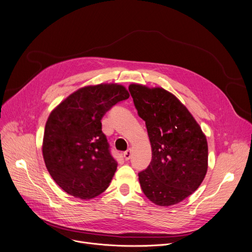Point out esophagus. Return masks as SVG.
<instances>
[{"label": "esophagus", "instance_id": "1", "mask_svg": "<svg viewBox=\"0 0 252 252\" xmlns=\"http://www.w3.org/2000/svg\"><path fill=\"white\" fill-rule=\"evenodd\" d=\"M131 155H132V150L128 149L125 153H124V158L125 160H129L131 158Z\"/></svg>", "mask_w": 252, "mask_h": 252}]
</instances>
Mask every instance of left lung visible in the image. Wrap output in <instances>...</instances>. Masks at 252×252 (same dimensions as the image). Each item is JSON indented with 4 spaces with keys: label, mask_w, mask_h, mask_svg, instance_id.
I'll list each match as a JSON object with an SVG mask.
<instances>
[{
    "label": "left lung",
    "mask_w": 252,
    "mask_h": 252,
    "mask_svg": "<svg viewBox=\"0 0 252 252\" xmlns=\"http://www.w3.org/2000/svg\"><path fill=\"white\" fill-rule=\"evenodd\" d=\"M129 92L152 146V161L138 173L141 189L156 205L177 204L193 194L206 175V136L170 92L138 84H131Z\"/></svg>",
    "instance_id": "left-lung-1"
}]
</instances>
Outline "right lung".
Returning a JSON list of instances; mask_svg holds the SVG:
<instances>
[{
    "label": "right lung",
    "instance_id": "1",
    "mask_svg": "<svg viewBox=\"0 0 252 252\" xmlns=\"http://www.w3.org/2000/svg\"><path fill=\"white\" fill-rule=\"evenodd\" d=\"M129 93L122 85L100 84L70 94L51 112L43 139V157L54 182L83 200L109 187L118 163L113 158L101 118Z\"/></svg>",
    "mask_w": 252,
    "mask_h": 252
}]
</instances>
